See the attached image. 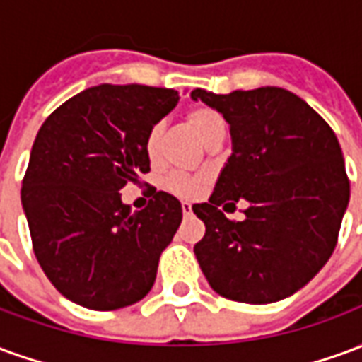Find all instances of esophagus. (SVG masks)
I'll use <instances>...</instances> for the list:
<instances>
[{
	"instance_id": "obj_1",
	"label": "esophagus",
	"mask_w": 362,
	"mask_h": 362,
	"mask_svg": "<svg viewBox=\"0 0 362 362\" xmlns=\"http://www.w3.org/2000/svg\"><path fill=\"white\" fill-rule=\"evenodd\" d=\"M182 213H184L186 217H188V215H192V204L184 202V204H182Z\"/></svg>"
}]
</instances>
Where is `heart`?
Listing matches in <instances>:
<instances>
[{"mask_svg":"<svg viewBox=\"0 0 362 362\" xmlns=\"http://www.w3.org/2000/svg\"><path fill=\"white\" fill-rule=\"evenodd\" d=\"M186 124L192 127V132L205 143L209 145L213 139H217L221 135H225V119L219 112L207 106V104H197L192 106L186 112ZM163 134H165V124L157 122L155 126L151 127L147 135H145V143L143 149L145 155L151 163H157L158 155H160V141H163ZM168 192H173L180 197L196 196L197 192L204 186V180L197 176H186V174H168L163 182Z\"/></svg>","mask_w":362,"mask_h":362,"instance_id":"heart-1","label":"heart"}]
</instances>
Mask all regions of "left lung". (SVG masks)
Segmentation results:
<instances>
[{"label": "left lung", "mask_w": 362, "mask_h": 362, "mask_svg": "<svg viewBox=\"0 0 362 362\" xmlns=\"http://www.w3.org/2000/svg\"><path fill=\"white\" fill-rule=\"evenodd\" d=\"M230 124L233 155L207 204L192 209L205 235L194 246L215 293L246 304L277 303L326 266L349 204V178L334 129L300 96L279 87L215 95L192 90ZM246 199L244 221L221 204Z\"/></svg>", "instance_id": "left-lung-1"}]
</instances>
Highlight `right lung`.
I'll list each match as a JSON object with an SVG mask.
<instances>
[{
  "instance_id": "right-lung-1",
  "label": "right lung",
  "mask_w": 362,
  "mask_h": 362,
  "mask_svg": "<svg viewBox=\"0 0 362 362\" xmlns=\"http://www.w3.org/2000/svg\"><path fill=\"white\" fill-rule=\"evenodd\" d=\"M174 89L98 85L71 96L38 129L21 202L38 264L62 295L116 310L147 295L182 205L151 189L141 211L119 189L151 170L143 143L178 103Z\"/></svg>"
}]
</instances>
